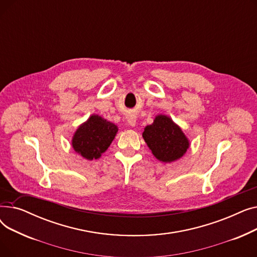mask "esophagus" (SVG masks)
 <instances>
[{
    "label": "esophagus",
    "mask_w": 257,
    "mask_h": 257,
    "mask_svg": "<svg viewBox=\"0 0 257 257\" xmlns=\"http://www.w3.org/2000/svg\"><path fill=\"white\" fill-rule=\"evenodd\" d=\"M127 123H128V125L129 126H131V127H134L137 125V117H136V115H128V117H127Z\"/></svg>",
    "instance_id": "1"
}]
</instances>
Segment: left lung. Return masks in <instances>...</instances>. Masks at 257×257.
<instances>
[{
    "instance_id": "left-lung-1",
    "label": "left lung",
    "mask_w": 257,
    "mask_h": 257,
    "mask_svg": "<svg viewBox=\"0 0 257 257\" xmlns=\"http://www.w3.org/2000/svg\"><path fill=\"white\" fill-rule=\"evenodd\" d=\"M143 139L152 154L166 164L180 159L190 148L182 129L166 114H157L153 123L145 127Z\"/></svg>"
}]
</instances>
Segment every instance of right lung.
<instances>
[{"instance_id": "right-lung-1", "label": "right lung", "mask_w": 257, "mask_h": 257, "mask_svg": "<svg viewBox=\"0 0 257 257\" xmlns=\"http://www.w3.org/2000/svg\"><path fill=\"white\" fill-rule=\"evenodd\" d=\"M117 126L98 114H91L72 138L76 153L87 160L98 159L108 149L117 133Z\"/></svg>"}]
</instances>
